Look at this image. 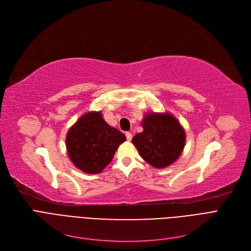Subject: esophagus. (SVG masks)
<instances>
[{
	"instance_id": "34e87169",
	"label": "esophagus",
	"mask_w": 251,
	"mask_h": 251,
	"mask_svg": "<svg viewBox=\"0 0 251 251\" xmlns=\"http://www.w3.org/2000/svg\"><path fill=\"white\" fill-rule=\"evenodd\" d=\"M125 134H126V138H127V140H128V141H130L131 139H132V137H133V136H132V134H131L130 132H126Z\"/></svg>"
}]
</instances>
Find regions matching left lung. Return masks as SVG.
<instances>
[{"instance_id": "1", "label": "left lung", "mask_w": 251, "mask_h": 251, "mask_svg": "<svg viewBox=\"0 0 251 251\" xmlns=\"http://www.w3.org/2000/svg\"><path fill=\"white\" fill-rule=\"evenodd\" d=\"M143 131L132 142L142 159L155 168L175 162L185 146V132L170 114H150L142 122Z\"/></svg>"}]
</instances>
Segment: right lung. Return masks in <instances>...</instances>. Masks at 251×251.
<instances>
[{
    "mask_svg": "<svg viewBox=\"0 0 251 251\" xmlns=\"http://www.w3.org/2000/svg\"><path fill=\"white\" fill-rule=\"evenodd\" d=\"M126 136L109 126L100 112L83 115L69 130L66 138L73 164L88 174L100 173L108 166Z\"/></svg>",
    "mask_w": 251,
    "mask_h": 251,
    "instance_id": "obj_1",
    "label": "right lung"
}]
</instances>
